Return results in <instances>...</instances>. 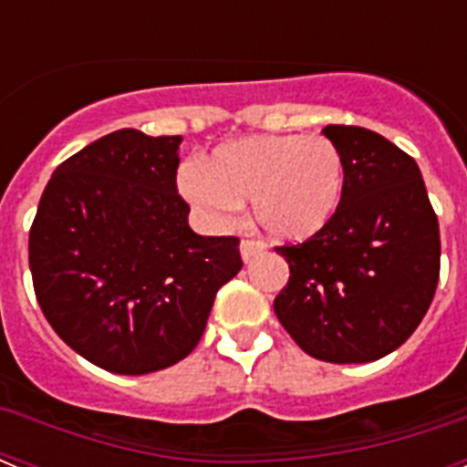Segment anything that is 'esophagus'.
Returning a JSON list of instances; mask_svg holds the SVG:
<instances>
[{"label":"esophagus","mask_w":467,"mask_h":467,"mask_svg":"<svg viewBox=\"0 0 467 467\" xmlns=\"http://www.w3.org/2000/svg\"><path fill=\"white\" fill-rule=\"evenodd\" d=\"M264 250H266V245L259 241H241V257L243 262H250L253 257H257V254H262Z\"/></svg>","instance_id":"34e87169"}]
</instances>
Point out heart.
Here are the masks:
<instances>
[{"label":"heart","mask_w":467,"mask_h":467,"mask_svg":"<svg viewBox=\"0 0 467 467\" xmlns=\"http://www.w3.org/2000/svg\"><path fill=\"white\" fill-rule=\"evenodd\" d=\"M180 192L203 220L226 226L243 201L254 224L283 243L317 236L346 193V161L323 135H250L217 144L203 168L180 175Z\"/></svg>","instance_id":"heart-1"}]
</instances>
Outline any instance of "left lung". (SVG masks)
Segmentation results:
<instances>
[{
    "mask_svg": "<svg viewBox=\"0 0 467 467\" xmlns=\"http://www.w3.org/2000/svg\"><path fill=\"white\" fill-rule=\"evenodd\" d=\"M346 161L339 213L301 245L275 247L290 280L280 325L325 362H374L410 339L440 278V226L419 166L374 130L327 126Z\"/></svg>",
    "mask_w": 467,
    "mask_h": 467,
    "instance_id": "left-lung-1",
    "label": "left lung"
}]
</instances>
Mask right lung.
Returning a JSON list of instances; mask_svg holds the SVG:
<instances>
[{
	"instance_id": "obj_1",
	"label": "right lung",
	"mask_w": 467,
	"mask_h": 467,
	"mask_svg": "<svg viewBox=\"0 0 467 467\" xmlns=\"http://www.w3.org/2000/svg\"><path fill=\"white\" fill-rule=\"evenodd\" d=\"M182 135L123 128L69 156L30 229L36 301L56 334L107 372L150 374L196 348L238 238L198 236L175 187Z\"/></svg>"
}]
</instances>
